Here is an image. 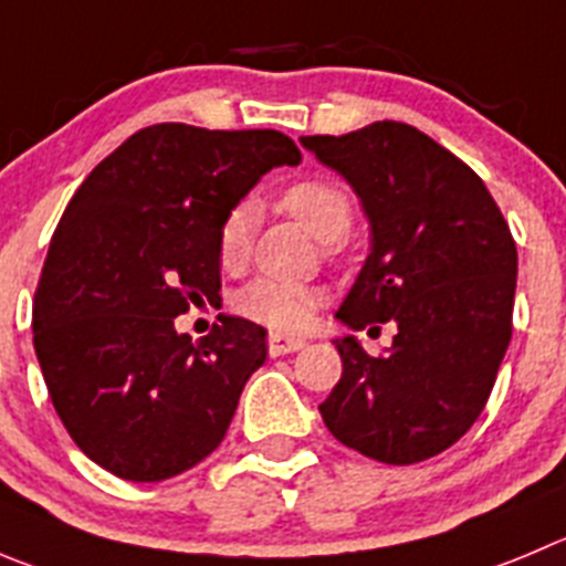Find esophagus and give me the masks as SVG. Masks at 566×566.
<instances>
[{
    "mask_svg": "<svg viewBox=\"0 0 566 566\" xmlns=\"http://www.w3.org/2000/svg\"><path fill=\"white\" fill-rule=\"evenodd\" d=\"M304 346H307V340H301V337L293 335H282V332H271V337H268V352H271V357L293 355V352H298V348Z\"/></svg>",
    "mask_w": 566,
    "mask_h": 566,
    "instance_id": "34e87169",
    "label": "esophagus"
}]
</instances>
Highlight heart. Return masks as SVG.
<instances>
[{"instance_id": "b5f03b06", "label": "heart", "mask_w": 566, "mask_h": 566, "mask_svg": "<svg viewBox=\"0 0 566 566\" xmlns=\"http://www.w3.org/2000/svg\"><path fill=\"white\" fill-rule=\"evenodd\" d=\"M279 203L287 214H293L304 229L313 231L318 240L335 242L352 226V195L335 181L310 178V181L290 184ZM256 211L251 203H237L220 223L218 231V256L223 268H240L251 245ZM321 304V293L310 284L287 282V279L259 276L248 284L237 298L242 315L273 326V329H301L313 318L315 307Z\"/></svg>"}]
</instances>
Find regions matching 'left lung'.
<instances>
[{"label":"left lung","instance_id":"1","mask_svg":"<svg viewBox=\"0 0 566 566\" xmlns=\"http://www.w3.org/2000/svg\"><path fill=\"white\" fill-rule=\"evenodd\" d=\"M301 145L346 178L371 231L335 318L352 332L396 324L379 357L337 337L343 374L318 408L324 424L379 463L427 461L489 402L511 343L514 237L478 172L413 125L385 119Z\"/></svg>","mask_w":566,"mask_h":566}]
</instances>
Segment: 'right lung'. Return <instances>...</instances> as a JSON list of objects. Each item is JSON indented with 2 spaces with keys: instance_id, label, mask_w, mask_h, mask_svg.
<instances>
[{
  "instance_id": "1",
  "label": "right lung",
  "mask_w": 566,
  "mask_h": 566,
  "mask_svg": "<svg viewBox=\"0 0 566 566\" xmlns=\"http://www.w3.org/2000/svg\"><path fill=\"white\" fill-rule=\"evenodd\" d=\"M298 161L279 130L161 123L69 200L35 287L33 346L63 427L97 467L158 483L220 447L268 332L223 315L192 343L172 318L218 298L226 214L265 172Z\"/></svg>"
}]
</instances>
